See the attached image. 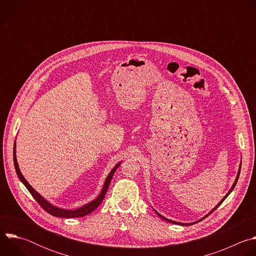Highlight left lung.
I'll return each mask as SVG.
<instances>
[{
	"label": "left lung",
	"mask_w": 256,
	"mask_h": 256,
	"mask_svg": "<svg viewBox=\"0 0 256 256\" xmlns=\"http://www.w3.org/2000/svg\"><path fill=\"white\" fill-rule=\"evenodd\" d=\"M240 168H241V167H240ZM239 175H240V171H239V172H238V175H237V178H236V180H235V182H234V184H233V186H232V188H231V190H229V192H228V194H226V196H225V198H223V200H221V202H220V204H218V206H216V208H214V210H212V212H210V214H212V212H214V210H216V208H218V206H220V204H222V202H224V200H226V198H227V196H229V194H230V192H232V190H234V188H235V186H236V184H237V180H238V178H239ZM157 214H158V212H157ZM159 216H161V218H163V220H165V221H167V222H169V223H172V224H179V225H190V224H184V223H177V222H174V221H171V220H168V218H164V216H161V214H159Z\"/></svg>",
	"instance_id": "1"
}]
</instances>
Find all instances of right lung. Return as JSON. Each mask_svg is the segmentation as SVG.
Instances as JSON below:
<instances>
[{
  "instance_id": "obj_1",
  "label": "right lung",
  "mask_w": 256,
  "mask_h": 256,
  "mask_svg": "<svg viewBox=\"0 0 256 256\" xmlns=\"http://www.w3.org/2000/svg\"><path fill=\"white\" fill-rule=\"evenodd\" d=\"M120 163H118L114 169L112 171L110 172V174L108 175V177L106 178L105 180V184H104V186H103V190H102V192L100 194V196L95 200H93L92 202L76 210H62V208H58L54 206H52L50 204H48L40 194H38V192H36L31 186L30 184H28V182L26 181V179L23 177V175L21 174L20 170H19V167H18V163H17V160H16V156H15V147H14V166H15V169H16V172H17V175L19 177V179L23 182V184L26 186V188L28 190V192L31 194V196L34 198V200L38 202L40 204V206L46 210L48 212V214L54 216H58V218H80V216H87L88 214L92 212L94 210H96L100 204L102 202L106 192H107V190H108V186L109 184H110V181H112V178L116 170V168L120 166Z\"/></svg>"
}]
</instances>
